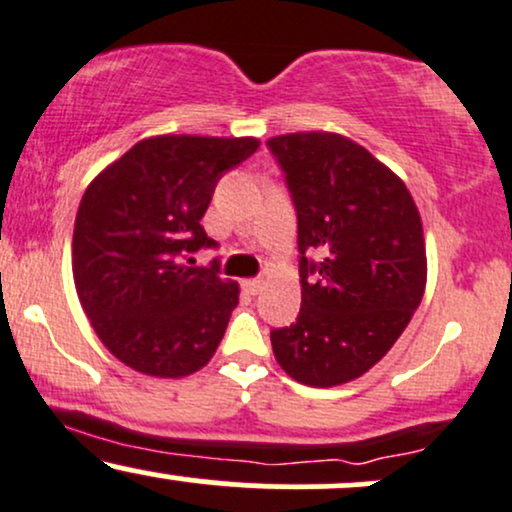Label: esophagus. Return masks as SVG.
Segmentation results:
<instances>
[{
	"label": "esophagus",
	"instance_id": "obj_1",
	"mask_svg": "<svg viewBox=\"0 0 512 512\" xmlns=\"http://www.w3.org/2000/svg\"><path fill=\"white\" fill-rule=\"evenodd\" d=\"M243 289L250 293V296H255V293L262 291V279H245L243 281Z\"/></svg>",
	"mask_w": 512,
	"mask_h": 512
}]
</instances>
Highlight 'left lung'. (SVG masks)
Here are the masks:
<instances>
[{"label":"left lung","mask_w":512,"mask_h":512,"mask_svg":"<svg viewBox=\"0 0 512 512\" xmlns=\"http://www.w3.org/2000/svg\"><path fill=\"white\" fill-rule=\"evenodd\" d=\"M267 146L301 252V313L272 330L274 356L303 385L349 383L392 349L424 296L419 209L390 168L342 134L296 132Z\"/></svg>","instance_id":"1"}]
</instances>
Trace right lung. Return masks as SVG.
Returning <instances> with one entry per match:
<instances>
[{
  "label": "right lung",
  "mask_w": 512,
  "mask_h": 512,
  "mask_svg": "<svg viewBox=\"0 0 512 512\" xmlns=\"http://www.w3.org/2000/svg\"><path fill=\"white\" fill-rule=\"evenodd\" d=\"M252 137L163 134L134 144L86 187L76 211L72 269L81 308L108 351L156 378L204 368L238 305V284L202 228L216 182L257 151Z\"/></svg>",
  "instance_id": "add662e5"
}]
</instances>
